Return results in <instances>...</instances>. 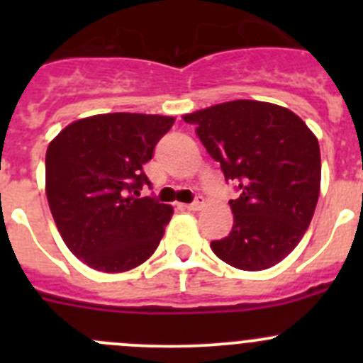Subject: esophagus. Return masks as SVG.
Wrapping results in <instances>:
<instances>
[{
    "label": "esophagus",
    "mask_w": 363,
    "mask_h": 363,
    "mask_svg": "<svg viewBox=\"0 0 363 363\" xmlns=\"http://www.w3.org/2000/svg\"><path fill=\"white\" fill-rule=\"evenodd\" d=\"M203 203H205V199H203V196L199 195L195 200H193L191 203L186 205V208H189V211H200V208L203 207Z\"/></svg>",
    "instance_id": "1"
}]
</instances>
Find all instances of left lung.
Wrapping results in <instances>:
<instances>
[{"instance_id":"obj_1","label":"left lung","mask_w":363,"mask_h":363,"mask_svg":"<svg viewBox=\"0 0 363 363\" xmlns=\"http://www.w3.org/2000/svg\"><path fill=\"white\" fill-rule=\"evenodd\" d=\"M239 199L232 232L211 247L240 270L270 269L295 250L316 208L320 144L296 113L274 104L235 100L184 116Z\"/></svg>"}]
</instances>
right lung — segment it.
I'll use <instances>...</instances> for the list:
<instances>
[{
    "label": "right lung",
    "mask_w": 363,
    "mask_h": 363,
    "mask_svg": "<svg viewBox=\"0 0 363 363\" xmlns=\"http://www.w3.org/2000/svg\"><path fill=\"white\" fill-rule=\"evenodd\" d=\"M174 117L101 113L68 124L49 144L45 191L68 250L91 269L126 272L158 247L174 208L155 195L144 164Z\"/></svg>",
    "instance_id": "1"
}]
</instances>
